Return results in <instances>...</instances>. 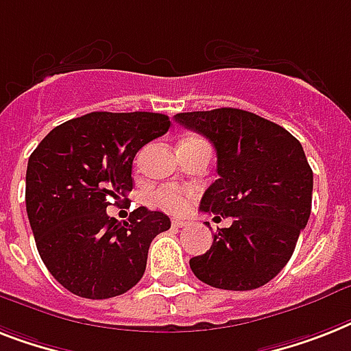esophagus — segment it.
Returning a JSON list of instances; mask_svg holds the SVG:
<instances>
[{
	"instance_id": "1",
	"label": "esophagus",
	"mask_w": 351,
	"mask_h": 351,
	"mask_svg": "<svg viewBox=\"0 0 351 351\" xmlns=\"http://www.w3.org/2000/svg\"><path fill=\"white\" fill-rule=\"evenodd\" d=\"M173 227H175V229H182V227H187V221H184V220H173Z\"/></svg>"
}]
</instances>
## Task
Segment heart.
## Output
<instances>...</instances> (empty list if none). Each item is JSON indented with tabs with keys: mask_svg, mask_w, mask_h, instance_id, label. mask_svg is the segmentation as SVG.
<instances>
[{
	"mask_svg": "<svg viewBox=\"0 0 351 351\" xmlns=\"http://www.w3.org/2000/svg\"><path fill=\"white\" fill-rule=\"evenodd\" d=\"M200 141V138H187L185 142ZM153 202L171 215H184L191 207L193 193L189 189L178 187V185H166L153 195Z\"/></svg>",
	"mask_w": 351,
	"mask_h": 351,
	"instance_id": "obj_1",
	"label": "heart"
}]
</instances>
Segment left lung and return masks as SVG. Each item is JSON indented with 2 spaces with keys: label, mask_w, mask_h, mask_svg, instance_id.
I'll use <instances>...</instances> for the list:
<instances>
[{
  "label": "left lung",
  "mask_w": 351,
  "mask_h": 351,
  "mask_svg": "<svg viewBox=\"0 0 351 351\" xmlns=\"http://www.w3.org/2000/svg\"><path fill=\"white\" fill-rule=\"evenodd\" d=\"M175 121L216 149L218 180L200 210L234 218L205 254L189 259L191 270L215 289L263 287L289 263L310 218L314 173L303 146L276 122L238 108L178 113Z\"/></svg>",
  "instance_id": "8db88e82"
}]
</instances>
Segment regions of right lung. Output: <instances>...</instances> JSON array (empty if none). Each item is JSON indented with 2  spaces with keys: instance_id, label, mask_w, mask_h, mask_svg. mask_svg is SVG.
Returning a JSON list of instances; mask_svg holds the SVG:
<instances>
[{
  "instance_id": "obj_1",
  "label": "right lung",
  "mask_w": 351,
  "mask_h": 351,
  "mask_svg": "<svg viewBox=\"0 0 351 351\" xmlns=\"http://www.w3.org/2000/svg\"><path fill=\"white\" fill-rule=\"evenodd\" d=\"M169 126L162 113L93 111L53 128L28 158L25 200L37 252L72 294L115 298L144 276L151 241L169 218L138 207L119 223L106 207L133 189V158Z\"/></svg>"
}]
</instances>
